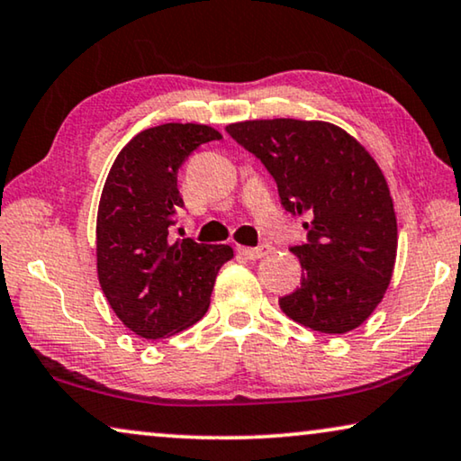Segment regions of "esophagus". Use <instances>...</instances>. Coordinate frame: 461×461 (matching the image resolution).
Masks as SVG:
<instances>
[{
	"instance_id": "1",
	"label": "esophagus",
	"mask_w": 461,
	"mask_h": 461,
	"mask_svg": "<svg viewBox=\"0 0 461 461\" xmlns=\"http://www.w3.org/2000/svg\"><path fill=\"white\" fill-rule=\"evenodd\" d=\"M239 253L247 259H259L272 253V245H259V247H239Z\"/></svg>"
}]
</instances>
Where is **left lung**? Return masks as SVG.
Segmentation results:
<instances>
[{
	"instance_id": "left-lung-1",
	"label": "left lung",
	"mask_w": 461,
	"mask_h": 461,
	"mask_svg": "<svg viewBox=\"0 0 461 461\" xmlns=\"http://www.w3.org/2000/svg\"><path fill=\"white\" fill-rule=\"evenodd\" d=\"M226 132L266 166L283 208L308 220V241L291 247L302 286L278 299L280 310L326 335L357 329L383 302L397 256L395 210L375 158L322 120H245Z\"/></svg>"
}]
</instances>
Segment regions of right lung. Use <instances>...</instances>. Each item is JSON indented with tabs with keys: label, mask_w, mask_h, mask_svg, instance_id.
<instances>
[{
	"label": "right lung",
	"mask_w": 461,
	"mask_h": 461,
	"mask_svg": "<svg viewBox=\"0 0 461 461\" xmlns=\"http://www.w3.org/2000/svg\"><path fill=\"white\" fill-rule=\"evenodd\" d=\"M222 135L205 124L168 122L124 145L97 210V278L126 329L156 341L189 329L210 308L230 245L170 239L183 197L176 175L199 145Z\"/></svg>",
	"instance_id": "right-lung-1"
}]
</instances>
